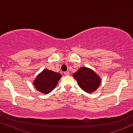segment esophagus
Instances as JSON below:
<instances>
[{
  "label": "esophagus",
  "mask_w": 133,
  "mask_h": 133,
  "mask_svg": "<svg viewBox=\"0 0 133 133\" xmlns=\"http://www.w3.org/2000/svg\"><path fill=\"white\" fill-rule=\"evenodd\" d=\"M64 74H65V75H69V72H68V71H65V72H64Z\"/></svg>",
  "instance_id": "1"
}]
</instances>
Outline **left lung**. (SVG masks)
Masks as SVG:
<instances>
[{"label":"left lung","instance_id":"left-lung-1","mask_svg":"<svg viewBox=\"0 0 133 133\" xmlns=\"http://www.w3.org/2000/svg\"><path fill=\"white\" fill-rule=\"evenodd\" d=\"M80 87L88 93H92L101 85V79L94 71L87 67H81L73 74Z\"/></svg>","mask_w":133,"mask_h":133}]
</instances>
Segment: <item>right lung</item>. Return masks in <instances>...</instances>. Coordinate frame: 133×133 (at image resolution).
<instances>
[{"mask_svg": "<svg viewBox=\"0 0 133 133\" xmlns=\"http://www.w3.org/2000/svg\"><path fill=\"white\" fill-rule=\"evenodd\" d=\"M61 77L62 75L59 73L45 69L38 75L33 85L39 92L47 94L54 90Z\"/></svg>", "mask_w": 133, "mask_h": 133, "instance_id": "right-lung-1", "label": "right lung"}]
</instances>
